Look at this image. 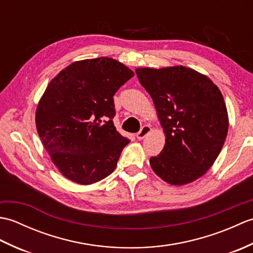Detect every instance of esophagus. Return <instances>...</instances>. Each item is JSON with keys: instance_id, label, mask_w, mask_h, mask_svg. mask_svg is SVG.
I'll return each instance as SVG.
<instances>
[{"instance_id": "34e87169", "label": "esophagus", "mask_w": 253, "mask_h": 253, "mask_svg": "<svg viewBox=\"0 0 253 253\" xmlns=\"http://www.w3.org/2000/svg\"><path fill=\"white\" fill-rule=\"evenodd\" d=\"M150 132H151V127L149 125H144L140 129V131L137 133V138L139 140H141V139H143L144 137H147Z\"/></svg>"}]
</instances>
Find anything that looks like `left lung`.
Listing matches in <instances>:
<instances>
[{
    "instance_id": "obj_1",
    "label": "left lung",
    "mask_w": 253,
    "mask_h": 253,
    "mask_svg": "<svg viewBox=\"0 0 253 253\" xmlns=\"http://www.w3.org/2000/svg\"><path fill=\"white\" fill-rule=\"evenodd\" d=\"M151 95L165 135V146L150 165L173 186L190 184L215 162L228 131L221 90L206 75L181 65L136 69Z\"/></svg>"
}]
</instances>
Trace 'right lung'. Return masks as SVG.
<instances>
[{"mask_svg":"<svg viewBox=\"0 0 253 253\" xmlns=\"http://www.w3.org/2000/svg\"><path fill=\"white\" fill-rule=\"evenodd\" d=\"M133 75L114 58L98 57L72 63L47 84L37 105V131L65 178L87 186L114 171L130 140L116 131L113 96Z\"/></svg>","mask_w":253,"mask_h":253,"instance_id":"right-lung-1","label":"right lung"}]
</instances>
